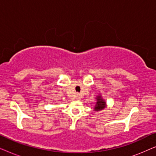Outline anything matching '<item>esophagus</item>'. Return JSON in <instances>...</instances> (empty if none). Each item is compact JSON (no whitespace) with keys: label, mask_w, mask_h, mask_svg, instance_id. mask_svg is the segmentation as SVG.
Listing matches in <instances>:
<instances>
[{"label":"esophagus","mask_w":156,"mask_h":156,"mask_svg":"<svg viewBox=\"0 0 156 156\" xmlns=\"http://www.w3.org/2000/svg\"><path fill=\"white\" fill-rule=\"evenodd\" d=\"M80 97L79 95H77L76 96V99H78V100H80Z\"/></svg>","instance_id":"34e87169"}]
</instances>
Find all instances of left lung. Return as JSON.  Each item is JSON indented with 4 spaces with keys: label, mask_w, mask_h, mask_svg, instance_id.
Wrapping results in <instances>:
<instances>
[{
    "label": "left lung",
    "mask_w": 156,
    "mask_h": 156,
    "mask_svg": "<svg viewBox=\"0 0 156 156\" xmlns=\"http://www.w3.org/2000/svg\"><path fill=\"white\" fill-rule=\"evenodd\" d=\"M96 100H97V102H96L94 107V112H99V111H102L107 107L106 101L103 99V97H102V96L100 94L97 96Z\"/></svg>",
    "instance_id": "left-lung-1"
}]
</instances>
